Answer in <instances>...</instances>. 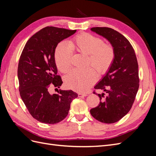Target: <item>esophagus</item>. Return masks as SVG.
I'll return each instance as SVG.
<instances>
[{
	"label": "esophagus",
	"mask_w": 156,
	"mask_h": 156,
	"mask_svg": "<svg viewBox=\"0 0 156 156\" xmlns=\"http://www.w3.org/2000/svg\"><path fill=\"white\" fill-rule=\"evenodd\" d=\"M88 96L87 94H82V93H79V94H78V96L80 97V98H81V97H85V96Z\"/></svg>",
	"instance_id": "esophagus-1"
}]
</instances>
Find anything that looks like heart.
<instances>
[{
  "mask_svg": "<svg viewBox=\"0 0 156 156\" xmlns=\"http://www.w3.org/2000/svg\"><path fill=\"white\" fill-rule=\"evenodd\" d=\"M86 55V64H90L100 75L105 73L115 58L114 46L104 43L102 38L90 33L83 32L74 36L68 41V45L59 44L55 51V60L58 69L66 73L72 66V52ZM96 81L94 70L87 67L73 69L66 75L64 83L68 88L75 91L85 92Z\"/></svg>",
  "mask_w": 156,
  "mask_h": 156,
  "instance_id": "b5f03b06",
  "label": "heart"
}]
</instances>
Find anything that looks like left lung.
I'll return each instance as SVG.
<instances>
[{"label": "left lung", "mask_w": 156, "mask_h": 156, "mask_svg": "<svg viewBox=\"0 0 156 156\" xmlns=\"http://www.w3.org/2000/svg\"><path fill=\"white\" fill-rule=\"evenodd\" d=\"M91 30L105 37L115 49V58L108 71L94 87L107 95L98 94L100 102L90 109L97 120L112 124L127 114L133 104L139 87L137 60L130 42L119 32L108 27H93Z\"/></svg>", "instance_id": "1"}]
</instances>
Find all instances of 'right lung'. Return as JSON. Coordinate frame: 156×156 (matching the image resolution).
Listing matches in <instances>:
<instances>
[{"label": "right lung", "instance_id": "add662e5", "mask_svg": "<svg viewBox=\"0 0 156 156\" xmlns=\"http://www.w3.org/2000/svg\"><path fill=\"white\" fill-rule=\"evenodd\" d=\"M76 30L47 27L27 41L19 61V90L32 116L44 124H54L68 115L70 104L78 95L72 90L50 94L51 87L60 88L62 81L57 75L55 51L58 44Z\"/></svg>", "mask_w": 156, "mask_h": 156}]
</instances>
